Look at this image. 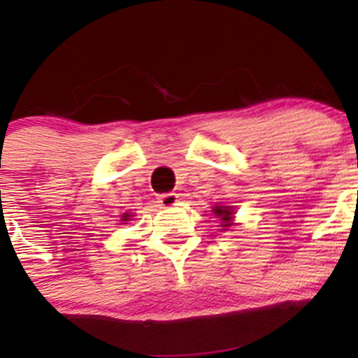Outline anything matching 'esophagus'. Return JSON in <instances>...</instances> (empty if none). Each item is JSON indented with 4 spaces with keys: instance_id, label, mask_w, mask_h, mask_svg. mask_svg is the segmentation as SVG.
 <instances>
[{
    "instance_id": "esophagus-1",
    "label": "esophagus",
    "mask_w": 358,
    "mask_h": 358,
    "mask_svg": "<svg viewBox=\"0 0 358 358\" xmlns=\"http://www.w3.org/2000/svg\"><path fill=\"white\" fill-rule=\"evenodd\" d=\"M157 199H159L160 206H164V208H171V206L178 205V194L176 192H166V194H160Z\"/></svg>"
}]
</instances>
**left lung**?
Returning <instances> with one entry per match:
<instances>
[{
	"label": "left lung",
	"instance_id": "left-lung-1",
	"mask_svg": "<svg viewBox=\"0 0 358 358\" xmlns=\"http://www.w3.org/2000/svg\"><path fill=\"white\" fill-rule=\"evenodd\" d=\"M215 213H217V215H219V217H222V219H220V220H222V222H226V224H224V228H228V226H231V224H229V219H231V210H228V208H224V206H219V208H215Z\"/></svg>",
	"mask_w": 358,
	"mask_h": 358
}]
</instances>
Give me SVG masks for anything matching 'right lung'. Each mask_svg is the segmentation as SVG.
<instances>
[{"mask_svg":"<svg viewBox=\"0 0 358 358\" xmlns=\"http://www.w3.org/2000/svg\"><path fill=\"white\" fill-rule=\"evenodd\" d=\"M125 217H127V215H125ZM125 220H127V219H125Z\"/></svg>","mask_w":358,"mask_h":358,"instance_id":"right-lung-1","label":"right lung"}]
</instances>
